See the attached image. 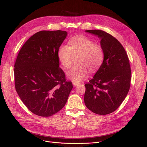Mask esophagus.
Returning <instances> with one entry per match:
<instances>
[{
	"instance_id": "obj_1",
	"label": "esophagus",
	"mask_w": 147,
	"mask_h": 147,
	"mask_svg": "<svg viewBox=\"0 0 147 147\" xmlns=\"http://www.w3.org/2000/svg\"><path fill=\"white\" fill-rule=\"evenodd\" d=\"M73 86H74V87H76V86H77L79 85L80 83H77V82H73Z\"/></svg>"
}]
</instances>
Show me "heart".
<instances>
[{
	"label": "heart",
	"instance_id": "heart-1",
	"mask_svg": "<svg viewBox=\"0 0 147 147\" xmlns=\"http://www.w3.org/2000/svg\"><path fill=\"white\" fill-rule=\"evenodd\" d=\"M69 46L61 45L58 50V58L61 65L69 68L72 65L74 56H77V64L67 73L68 78L74 82H80L88 74L95 73L102 65L104 52L102 46L96 44L90 38L82 35L72 37Z\"/></svg>",
	"mask_w": 147,
	"mask_h": 147
}]
</instances>
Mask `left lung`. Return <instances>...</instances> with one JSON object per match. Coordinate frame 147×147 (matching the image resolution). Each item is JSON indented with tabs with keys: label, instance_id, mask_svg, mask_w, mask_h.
<instances>
[{
	"label": "left lung",
	"instance_id": "1",
	"mask_svg": "<svg viewBox=\"0 0 147 147\" xmlns=\"http://www.w3.org/2000/svg\"><path fill=\"white\" fill-rule=\"evenodd\" d=\"M86 32L101 39L104 59L93 79L84 84V104L95 114H109L118 109L129 90L131 69L129 58L122 45L109 33L101 30Z\"/></svg>",
	"mask_w": 147,
	"mask_h": 147
}]
</instances>
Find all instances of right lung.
Segmentation results:
<instances>
[{"mask_svg": "<svg viewBox=\"0 0 147 147\" xmlns=\"http://www.w3.org/2000/svg\"><path fill=\"white\" fill-rule=\"evenodd\" d=\"M65 31H40L23 45L14 64L15 87L34 114L49 117L65 105L73 89L59 65L58 50Z\"/></svg>", "mask_w": 147, "mask_h": 147, "instance_id": "1", "label": "right lung"}]
</instances>
